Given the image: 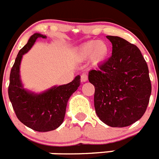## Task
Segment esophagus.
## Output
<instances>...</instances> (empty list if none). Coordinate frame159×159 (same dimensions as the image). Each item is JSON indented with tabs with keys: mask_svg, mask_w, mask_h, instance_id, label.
I'll use <instances>...</instances> for the list:
<instances>
[{
	"mask_svg": "<svg viewBox=\"0 0 159 159\" xmlns=\"http://www.w3.org/2000/svg\"><path fill=\"white\" fill-rule=\"evenodd\" d=\"M88 75H86V74H82L81 75V78H80V80L82 83H84L86 82L87 80H88Z\"/></svg>",
	"mask_w": 159,
	"mask_h": 159,
	"instance_id": "34e87169",
	"label": "esophagus"
}]
</instances>
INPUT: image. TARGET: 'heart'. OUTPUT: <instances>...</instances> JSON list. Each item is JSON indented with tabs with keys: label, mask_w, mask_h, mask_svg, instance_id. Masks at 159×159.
<instances>
[{
	"label": "heart",
	"mask_w": 159,
	"mask_h": 159,
	"mask_svg": "<svg viewBox=\"0 0 159 159\" xmlns=\"http://www.w3.org/2000/svg\"><path fill=\"white\" fill-rule=\"evenodd\" d=\"M110 48L102 40H90L83 43L76 50V57L80 60L89 59L93 65H99L107 60Z\"/></svg>",
	"instance_id": "obj_1"
}]
</instances>
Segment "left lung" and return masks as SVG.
<instances>
[{"label":"left lung","mask_w":159,"mask_h":159,"mask_svg":"<svg viewBox=\"0 0 159 159\" xmlns=\"http://www.w3.org/2000/svg\"><path fill=\"white\" fill-rule=\"evenodd\" d=\"M107 38L112 43L111 57L88 73L95 87V112L110 127H127L147 110L151 94L148 67L137 46L119 36Z\"/></svg>","instance_id":"1"}]
</instances>
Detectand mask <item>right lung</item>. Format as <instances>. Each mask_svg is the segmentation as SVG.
<instances>
[{
    "instance_id": "1",
    "label": "right lung",
    "mask_w": 159,
    "mask_h": 159,
    "mask_svg": "<svg viewBox=\"0 0 159 159\" xmlns=\"http://www.w3.org/2000/svg\"><path fill=\"white\" fill-rule=\"evenodd\" d=\"M38 38H46V36L35 33L20 50L11 69L8 92L20 121L32 130L46 132L62 124L67 101L80 85V76L77 75L69 84L54 86L40 94L25 90L20 77V61L23 55L30 50Z\"/></svg>"
}]
</instances>
